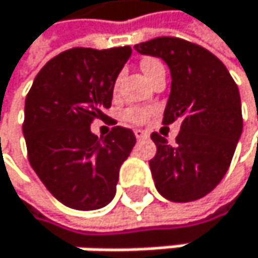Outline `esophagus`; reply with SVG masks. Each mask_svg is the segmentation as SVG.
<instances>
[{
	"instance_id": "1",
	"label": "esophagus",
	"mask_w": 258,
	"mask_h": 258,
	"mask_svg": "<svg viewBox=\"0 0 258 258\" xmlns=\"http://www.w3.org/2000/svg\"><path fill=\"white\" fill-rule=\"evenodd\" d=\"M135 136H136V139H138V141H141V139H145L148 135H147L144 130H135Z\"/></svg>"
}]
</instances>
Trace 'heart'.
<instances>
[{
    "label": "heart",
    "instance_id": "heart-1",
    "mask_svg": "<svg viewBox=\"0 0 258 258\" xmlns=\"http://www.w3.org/2000/svg\"><path fill=\"white\" fill-rule=\"evenodd\" d=\"M141 66H142V71L148 80H150L158 71L164 69L162 63L156 58H145ZM125 119L133 123H144L148 119V111L142 110V108H130V110L125 111Z\"/></svg>",
    "mask_w": 258,
    "mask_h": 258
}]
</instances>
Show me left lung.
<instances>
[{
  "label": "left lung",
  "instance_id": "obj_1",
  "mask_svg": "<svg viewBox=\"0 0 258 258\" xmlns=\"http://www.w3.org/2000/svg\"><path fill=\"white\" fill-rule=\"evenodd\" d=\"M170 69L164 123L181 122L176 144L152 135L156 156L150 170L158 192L170 201H195L212 192L231 165L241 136V100L226 66L207 49L175 37L136 44Z\"/></svg>",
  "mask_w": 258,
  "mask_h": 258
}]
</instances>
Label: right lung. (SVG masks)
Wrapping results in <instances>:
<instances>
[{"label":"right lung","instance_id":"1","mask_svg":"<svg viewBox=\"0 0 258 258\" xmlns=\"http://www.w3.org/2000/svg\"><path fill=\"white\" fill-rule=\"evenodd\" d=\"M132 47L69 49L37 74L24 103L23 135L29 162L46 189L76 211H96L116 195L119 168L135 133L113 126L97 138L94 119H106L114 83Z\"/></svg>","mask_w":258,"mask_h":258}]
</instances>
